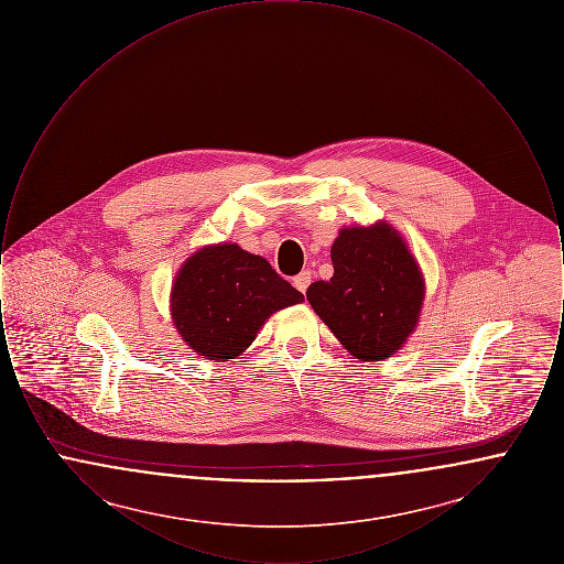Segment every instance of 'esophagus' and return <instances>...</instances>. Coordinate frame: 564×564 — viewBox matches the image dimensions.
<instances>
[{
	"label": "esophagus",
	"instance_id": "obj_1",
	"mask_svg": "<svg viewBox=\"0 0 564 564\" xmlns=\"http://www.w3.org/2000/svg\"><path fill=\"white\" fill-rule=\"evenodd\" d=\"M311 285V272L308 270H302L297 276L294 279V288L297 292H306V288Z\"/></svg>",
	"mask_w": 564,
	"mask_h": 564
}]
</instances>
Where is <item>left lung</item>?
I'll return each mask as SVG.
<instances>
[{
	"mask_svg": "<svg viewBox=\"0 0 564 564\" xmlns=\"http://www.w3.org/2000/svg\"><path fill=\"white\" fill-rule=\"evenodd\" d=\"M334 276L306 297L340 345L359 361H382L416 329L425 276L400 230L378 219L340 228L332 245Z\"/></svg>",
	"mask_w": 564,
	"mask_h": 564,
	"instance_id": "8db88e82",
	"label": "left lung"
}]
</instances>
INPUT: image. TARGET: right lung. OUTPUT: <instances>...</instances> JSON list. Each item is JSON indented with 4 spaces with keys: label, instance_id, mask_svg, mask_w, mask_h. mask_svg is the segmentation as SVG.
Segmentation results:
<instances>
[{
    "label": "right lung",
    "instance_id": "right-lung-1",
    "mask_svg": "<svg viewBox=\"0 0 564 564\" xmlns=\"http://www.w3.org/2000/svg\"><path fill=\"white\" fill-rule=\"evenodd\" d=\"M304 302L269 260L237 242L194 251L171 288V319L182 340L209 361L239 357L270 315Z\"/></svg>",
    "mask_w": 564,
    "mask_h": 564
}]
</instances>
